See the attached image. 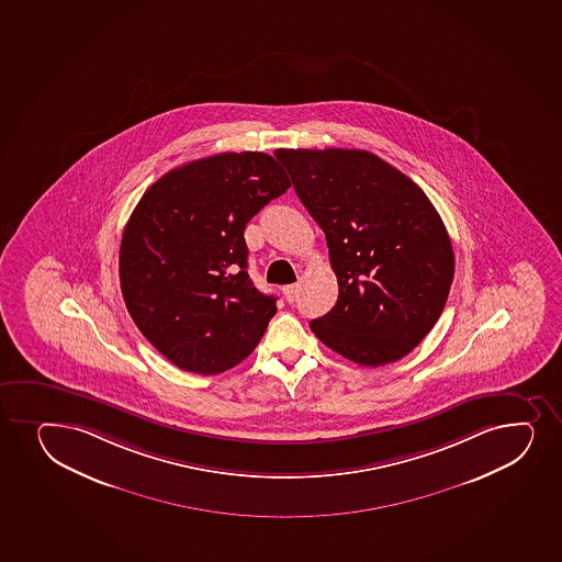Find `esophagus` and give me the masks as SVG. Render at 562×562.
Wrapping results in <instances>:
<instances>
[{
    "label": "esophagus",
    "mask_w": 562,
    "mask_h": 562,
    "mask_svg": "<svg viewBox=\"0 0 562 562\" xmlns=\"http://www.w3.org/2000/svg\"><path fill=\"white\" fill-rule=\"evenodd\" d=\"M299 288H301L299 284L284 285V288H282V291H284L285 301H288V303H293V301H295L296 293H299Z\"/></svg>",
    "instance_id": "obj_1"
}]
</instances>
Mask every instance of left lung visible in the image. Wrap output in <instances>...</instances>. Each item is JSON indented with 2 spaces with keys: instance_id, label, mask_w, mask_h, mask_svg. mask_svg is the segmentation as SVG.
<instances>
[{
  "instance_id": "left-lung-1",
  "label": "left lung",
  "mask_w": 562,
  "mask_h": 562,
  "mask_svg": "<svg viewBox=\"0 0 562 562\" xmlns=\"http://www.w3.org/2000/svg\"><path fill=\"white\" fill-rule=\"evenodd\" d=\"M319 224L338 278L333 310L312 333L360 367L411 353L434 328L454 278V250L428 195L360 149H278Z\"/></svg>"
}]
</instances>
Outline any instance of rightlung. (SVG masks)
<instances>
[{
    "instance_id": "add662e5",
    "label": "right lung",
    "mask_w": 562,
    "mask_h": 562,
    "mask_svg": "<svg viewBox=\"0 0 562 562\" xmlns=\"http://www.w3.org/2000/svg\"><path fill=\"white\" fill-rule=\"evenodd\" d=\"M290 187L271 155L221 153L168 171L142 195L121 239V293L177 368L226 372L266 335L277 296L248 277L245 227Z\"/></svg>"
}]
</instances>
